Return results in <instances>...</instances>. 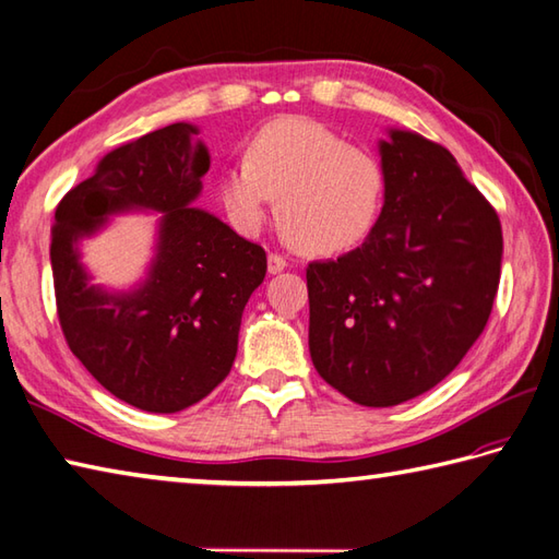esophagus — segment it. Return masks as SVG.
I'll return each mask as SVG.
<instances>
[{"label": "esophagus", "instance_id": "esophagus-1", "mask_svg": "<svg viewBox=\"0 0 559 559\" xmlns=\"http://www.w3.org/2000/svg\"><path fill=\"white\" fill-rule=\"evenodd\" d=\"M286 266H288V261L281 254H273V252L269 254V273H281Z\"/></svg>", "mask_w": 559, "mask_h": 559}]
</instances>
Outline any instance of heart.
Segmentation results:
<instances>
[{
	"instance_id": "heart-1",
	"label": "heart",
	"mask_w": 559,
	"mask_h": 559,
	"mask_svg": "<svg viewBox=\"0 0 559 559\" xmlns=\"http://www.w3.org/2000/svg\"><path fill=\"white\" fill-rule=\"evenodd\" d=\"M218 204L235 230L257 233L276 199L283 237L305 254L358 247L382 213L386 175L370 148L346 144L310 117H281L249 141L245 165L216 177Z\"/></svg>"
}]
</instances>
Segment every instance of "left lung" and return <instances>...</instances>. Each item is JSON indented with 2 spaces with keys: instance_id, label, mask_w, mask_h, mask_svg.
<instances>
[{
  "instance_id": "left-lung-1",
  "label": "left lung",
  "mask_w": 559,
  "mask_h": 559,
  "mask_svg": "<svg viewBox=\"0 0 559 559\" xmlns=\"http://www.w3.org/2000/svg\"><path fill=\"white\" fill-rule=\"evenodd\" d=\"M379 156L386 194L372 233L307 266L317 372L370 408L454 370L488 324L502 269L500 218L444 146L389 129Z\"/></svg>"
}]
</instances>
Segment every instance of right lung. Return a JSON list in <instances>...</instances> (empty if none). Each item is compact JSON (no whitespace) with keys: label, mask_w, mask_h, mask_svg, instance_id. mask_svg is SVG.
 I'll return each mask as SVG.
<instances>
[{"label":"right lung","mask_w":559,"mask_h":559,"mask_svg":"<svg viewBox=\"0 0 559 559\" xmlns=\"http://www.w3.org/2000/svg\"><path fill=\"white\" fill-rule=\"evenodd\" d=\"M177 122L110 151L59 201L52 225L57 314L71 353L129 406L177 413L209 396L237 355L245 305L266 276V252L194 209L209 151ZM160 212L147 276L129 292L90 283L81 239L110 215Z\"/></svg>","instance_id":"1"}]
</instances>
